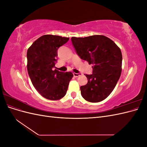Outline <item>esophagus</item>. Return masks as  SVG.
<instances>
[{
    "instance_id": "esophagus-1",
    "label": "esophagus",
    "mask_w": 147,
    "mask_h": 147,
    "mask_svg": "<svg viewBox=\"0 0 147 147\" xmlns=\"http://www.w3.org/2000/svg\"><path fill=\"white\" fill-rule=\"evenodd\" d=\"M73 74H74V76L75 77H79V76H80V75H82V74H80V73H78V74L74 73Z\"/></svg>"
}]
</instances>
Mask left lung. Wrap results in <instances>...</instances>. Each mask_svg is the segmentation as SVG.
<instances>
[{
    "label": "left lung",
    "mask_w": 147,
    "mask_h": 147,
    "mask_svg": "<svg viewBox=\"0 0 147 147\" xmlns=\"http://www.w3.org/2000/svg\"><path fill=\"white\" fill-rule=\"evenodd\" d=\"M80 58L92 64V74L85 75L86 84L80 87L86 100L98 102L113 91L121 73L122 54L113 41L102 35L71 38Z\"/></svg>",
    "instance_id": "obj_1"
}]
</instances>
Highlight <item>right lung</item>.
<instances>
[{
  "instance_id": "right-lung-1",
  "label": "right lung",
  "mask_w": 147,
  "mask_h": 147,
  "mask_svg": "<svg viewBox=\"0 0 147 147\" xmlns=\"http://www.w3.org/2000/svg\"><path fill=\"white\" fill-rule=\"evenodd\" d=\"M69 37L44 35L28 50V72L34 88L43 97L59 100L65 95L74 75L53 68L57 61V50L67 42Z\"/></svg>"
}]
</instances>
